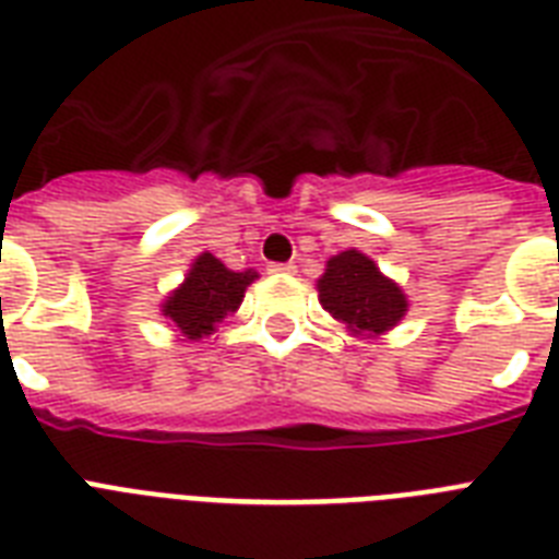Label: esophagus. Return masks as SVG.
Segmentation results:
<instances>
[{"mask_svg":"<svg viewBox=\"0 0 559 559\" xmlns=\"http://www.w3.org/2000/svg\"><path fill=\"white\" fill-rule=\"evenodd\" d=\"M270 272L272 275H293L296 266H293V263H270Z\"/></svg>","mask_w":559,"mask_h":559,"instance_id":"obj_1","label":"esophagus"}]
</instances>
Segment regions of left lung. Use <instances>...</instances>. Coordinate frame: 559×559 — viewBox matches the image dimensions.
Wrapping results in <instances>:
<instances>
[{"mask_svg": "<svg viewBox=\"0 0 559 559\" xmlns=\"http://www.w3.org/2000/svg\"><path fill=\"white\" fill-rule=\"evenodd\" d=\"M316 289L319 305L359 340H380L382 333L397 328L408 310L403 287L382 275L380 266L359 249L333 254Z\"/></svg>", "mask_w": 559, "mask_h": 559, "instance_id": "left-lung-1", "label": "left lung"}]
</instances>
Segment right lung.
Wrapping results in <instances>:
<instances>
[{"label": "right lung", "instance_id": "add662e5", "mask_svg": "<svg viewBox=\"0 0 559 559\" xmlns=\"http://www.w3.org/2000/svg\"><path fill=\"white\" fill-rule=\"evenodd\" d=\"M254 278V270L235 272L211 252H202L193 258L186 281L165 296L162 316L182 342H200L217 331L226 316L237 313Z\"/></svg>", "mask_w": 559, "mask_h": 559}]
</instances>
